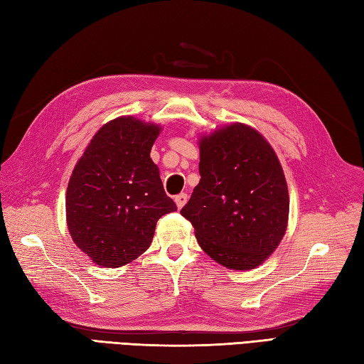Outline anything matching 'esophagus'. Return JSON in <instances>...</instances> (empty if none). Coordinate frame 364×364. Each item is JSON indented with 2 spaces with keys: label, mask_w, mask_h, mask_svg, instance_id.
<instances>
[{
  "label": "esophagus",
  "mask_w": 364,
  "mask_h": 364,
  "mask_svg": "<svg viewBox=\"0 0 364 364\" xmlns=\"http://www.w3.org/2000/svg\"><path fill=\"white\" fill-rule=\"evenodd\" d=\"M187 199H188L187 193H179V195L174 196V201H176L177 209H182V207H183L185 204H187Z\"/></svg>",
  "instance_id": "esophagus-1"
}]
</instances>
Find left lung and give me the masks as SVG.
<instances>
[{"label":"left lung","mask_w":364,"mask_h":364,"mask_svg":"<svg viewBox=\"0 0 364 364\" xmlns=\"http://www.w3.org/2000/svg\"><path fill=\"white\" fill-rule=\"evenodd\" d=\"M199 174L181 210L199 247L228 269H256L287 228L289 191L275 151L248 125H226L199 141Z\"/></svg>","instance_id":"left-lung-1"}]
</instances>
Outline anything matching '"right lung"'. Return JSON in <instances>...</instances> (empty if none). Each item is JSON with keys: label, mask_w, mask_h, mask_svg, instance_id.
I'll use <instances>...</instances> for the list:
<instances>
[{"label": "right lung", "mask_w": 364, "mask_h": 364, "mask_svg": "<svg viewBox=\"0 0 364 364\" xmlns=\"http://www.w3.org/2000/svg\"><path fill=\"white\" fill-rule=\"evenodd\" d=\"M161 127L122 116L92 136L73 168L65 217L77 247L116 269L143 255L157 221L177 210L166 196L151 149Z\"/></svg>", "instance_id": "1"}]
</instances>
